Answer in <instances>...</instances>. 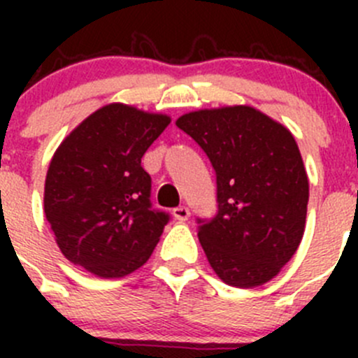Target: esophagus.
<instances>
[{
  "label": "esophagus",
  "instance_id": "obj_1",
  "mask_svg": "<svg viewBox=\"0 0 358 358\" xmlns=\"http://www.w3.org/2000/svg\"><path fill=\"white\" fill-rule=\"evenodd\" d=\"M173 216H175V220H178V222H187L190 216V209L185 208V206H178V208L173 209Z\"/></svg>",
  "mask_w": 358,
  "mask_h": 358
}]
</instances>
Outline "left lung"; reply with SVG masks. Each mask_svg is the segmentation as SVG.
<instances>
[{"instance_id": "8db88e82", "label": "left lung", "mask_w": 358, "mask_h": 358, "mask_svg": "<svg viewBox=\"0 0 358 358\" xmlns=\"http://www.w3.org/2000/svg\"><path fill=\"white\" fill-rule=\"evenodd\" d=\"M216 173L218 215L199 220V243L216 275L234 287L272 280L303 239L308 176L289 129L249 106L183 114Z\"/></svg>"}]
</instances>
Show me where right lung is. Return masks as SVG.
<instances>
[{
	"label": "right lung",
	"mask_w": 358,
	"mask_h": 358,
	"mask_svg": "<svg viewBox=\"0 0 358 358\" xmlns=\"http://www.w3.org/2000/svg\"><path fill=\"white\" fill-rule=\"evenodd\" d=\"M169 122L109 103L64 138L46 173L45 215L69 262L119 279L150 258L169 215L152 209L142 157Z\"/></svg>",
	"instance_id": "right-lung-1"
}]
</instances>
